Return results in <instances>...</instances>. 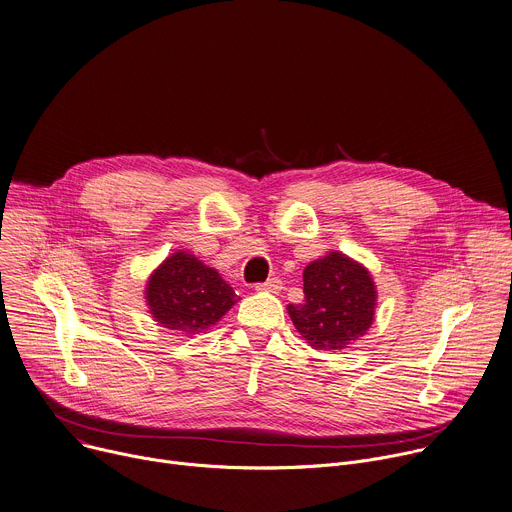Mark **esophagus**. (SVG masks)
<instances>
[{"label": "esophagus", "instance_id": "obj_1", "mask_svg": "<svg viewBox=\"0 0 512 512\" xmlns=\"http://www.w3.org/2000/svg\"><path fill=\"white\" fill-rule=\"evenodd\" d=\"M254 289L256 291H266V293H278L282 289V280L274 276V278H268L266 282H258Z\"/></svg>", "mask_w": 512, "mask_h": 512}]
</instances>
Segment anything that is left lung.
Returning <instances> with one entry per match:
<instances>
[{"label":"left lung","mask_w":512,"mask_h":512,"mask_svg":"<svg viewBox=\"0 0 512 512\" xmlns=\"http://www.w3.org/2000/svg\"><path fill=\"white\" fill-rule=\"evenodd\" d=\"M305 301L289 315L315 350H344L360 339L374 319L376 291L370 272L348 256L331 252L303 272Z\"/></svg>","instance_id":"8db88e82"}]
</instances>
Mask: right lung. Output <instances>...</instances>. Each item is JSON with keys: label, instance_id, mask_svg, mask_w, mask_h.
Returning <instances> with one entry per match:
<instances>
[{"label": "right lung", "instance_id": "add662e5", "mask_svg": "<svg viewBox=\"0 0 512 512\" xmlns=\"http://www.w3.org/2000/svg\"><path fill=\"white\" fill-rule=\"evenodd\" d=\"M236 299L234 289L213 268L187 252L166 258L146 287V301L156 321L189 335L215 325Z\"/></svg>", "mask_w": 512, "mask_h": 512}]
</instances>
